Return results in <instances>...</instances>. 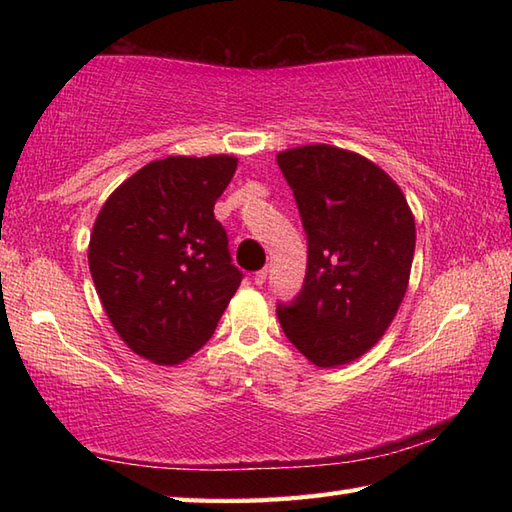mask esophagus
Instances as JSON below:
<instances>
[{"label":"esophagus","mask_w":512,"mask_h":512,"mask_svg":"<svg viewBox=\"0 0 512 512\" xmlns=\"http://www.w3.org/2000/svg\"><path fill=\"white\" fill-rule=\"evenodd\" d=\"M266 277H268V268H262V270H257V273L253 275V281L257 286H264L266 284Z\"/></svg>","instance_id":"obj_1"}]
</instances>
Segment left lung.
Masks as SVG:
<instances>
[{"instance_id": "left-lung-1", "label": "left lung", "mask_w": 512, "mask_h": 512, "mask_svg": "<svg viewBox=\"0 0 512 512\" xmlns=\"http://www.w3.org/2000/svg\"><path fill=\"white\" fill-rule=\"evenodd\" d=\"M277 165L308 235L299 295L277 303L281 330L314 365L352 363L396 317L416 222L398 184L354 151L306 145L281 151Z\"/></svg>"}]
</instances>
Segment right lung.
<instances>
[{
  "label": "right lung",
  "instance_id": "obj_1",
  "mask_svg": "<svg viewBox=\"0 0 512 512\" xmlns=\"http://www.w3.org/2000/svg\"><path fill=\"white\" fill-rule=\"evenodd\" d=\"M235 169L233 156L154 160L96 217V292L118 336L151 363L178 365L198 352L244 277L213 215Z\"/></svg>",
  "mask_w": 512,
  "mask_h": 512
}]
</instances>
